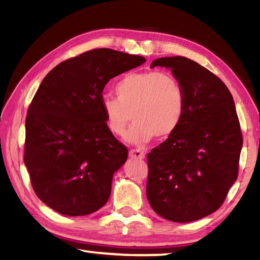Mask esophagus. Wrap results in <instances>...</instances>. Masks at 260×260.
Listing matches in <instances>:
<instances>
[{
	"label": "esophagus",
	"instance_id": "obj_1",
	"mask_svg": "<svg viewBox=\"0 0 260 260\" xmlns=\"http://www.w3.org/2000/svg\"><path fill=\"white\" fill-rule=\"evenodd\" d=\"M129 156L132 158H135V159H143L144 158V152L139 150V149H132V150L129 151Z\"/></svg>",
	"mask_w": 260,
	"mask_h": 260
}]
</instances>
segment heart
Segmentation results:
<instances>
[{"instance_id":"obj_1","label":"heart","mask_w":260,"mask_h":260,"mask_svg":"<svg viewBox=\"0 0 260 260\" xmlns=\"http://www.w3.org/2000/svg\"><path fill=\"white\" fill-rule=\"evenodd\" d=\"M114 91L117 98L105 96L102 100L105 125L113 135L122 138L133 119L128 134L132 143H147L153 135L157 139L169 138L183 119L186 94L172 73H127L116 83Z\"/></svg>"}]
</instances>
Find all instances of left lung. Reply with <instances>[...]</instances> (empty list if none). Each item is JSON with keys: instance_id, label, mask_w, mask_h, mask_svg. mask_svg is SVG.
Instances as JSON below:
<instances>
[{"instance_id": "obj_1", "label": "left lung", "mask_w": 260, "mask_h": 260, "mask_svg": "<svg viewBox=\"0 0 260 260\" xmlns=\"http://www.w3.org/2000/svg\"><path fill=\"white\" fill-rule=\"evenodd\" d=\"M186 94L179 128L148 153L147 197L160 217L190 222L217 211L239 173L243 144L231 91L208 69L186 57H162Z\"/></svg>"}]
</instances>
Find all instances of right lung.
<instances>
[{
  "label": "right lung",
  "mask_w": 260,
  "mask_h": 260,
  "mask_svg": "<svg viewBox=\"0 0 260 260\" xmlns=\"http://www.w3.org/2000/svg\"><path fill=\"white\" fill-rule=\"evenodd\" d=\"M144 61L100 48L61 61L42 80L26 116L24 162L34 192L52 210L78 217L108 202L128 150L105 125L102 93L110 79Z\"/></svg>",
  "instance_id": "obj_1"
}]
</instances>
